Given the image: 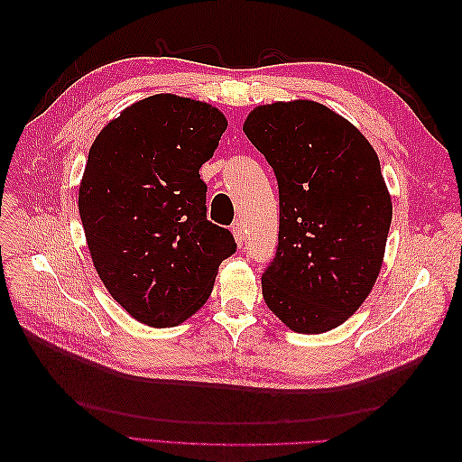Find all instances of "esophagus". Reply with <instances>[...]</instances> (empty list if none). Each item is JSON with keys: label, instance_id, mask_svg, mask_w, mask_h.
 <instances>
[{"label": "esophagus", "instance_id": "obj_1", "mask_svg": "<svg viewBox=\"0 0 462 462\" xmlns=\"http://www.w3.org/2000/svg\"><path fill=\"white\" fill-rule=\"evenodd\" d=\"M231 231H233V236H235V243L239 245V246H243V243H245V227H243V223L241 221H235Z\"/></svg>", "mask_w": 462, "mask_h": 462}]
</instances>
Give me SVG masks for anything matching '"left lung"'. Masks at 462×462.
<instances>
[{
    "instance_id": "left-lung-1",
    "label": "left lung",
    "mask_w": 462,
    "mask_h": 462,
    "mask_svg": "<svg viewBox=\"0 0 462 462\" xmlns=\"http://www.w3.org/2000/svg\"><path fill=\"white\" fill-rule=\"evenodd\" d=\"M243 131L279 187V243L262 273L268 309L297 333L341 326L382 270L391 197L355 125L310 100L250 111Z\"/></svg>"
}]
</instances>
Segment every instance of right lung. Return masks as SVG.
<instances>
[{
    "mask_svg": "<svg viewBox=\"0 0 462 462\" xmlns=\"http://www.w3.org/2000/svg\"><path fill=\"white\" fill-rule=\"evenodd\" d=\"M227 119L214 106L156 94L96 136L79 214L102 283L134 319L171 328L200 310L236 245L206 217L200 167Z\"/></svg>",
    "mask_w": 462,
    "mask_h": 462,
    "instance_id": "right-lung-1",
    "label": "right lung"
}]
</instances>
